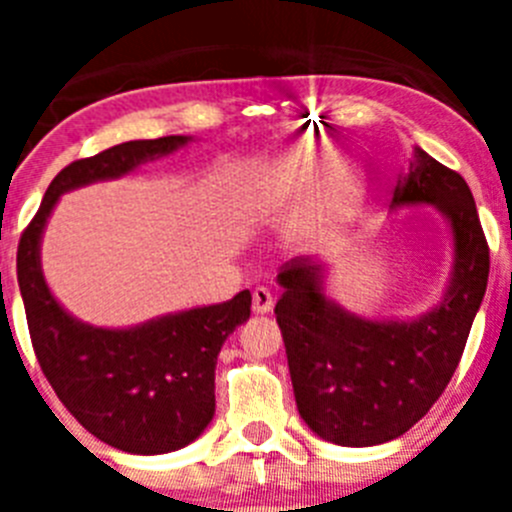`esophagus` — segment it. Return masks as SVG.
Segmentation results:
<instances>
[{
	"label": "esophagus",
	"instance_id": "34e87169",
	"mask_svg": "<svg viewBox=\"0 0 512 512\" xmlns=\"http://www.w3.org/2000/svg\"><path fill=\"white\" fill-rule=\"evenodd\" d=\"M251 307H253V312H256V315H266V312L274 307V295H271L266 287H256V289H253Z\"/></svg>",
	"mask_w": 512,
	"mask_h": 512
}]
</instances>
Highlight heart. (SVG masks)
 <instances>
[{
    "mask_svg": "<svg viewBox=\"0 0 512 512\" xmlns=\"http://www.w3.org/2000/svg\"><path fill=\"white\" fill-rule=\"evenodd\" d=\"M338 161L341 153L333 143L305 140L271 156L256 174L259 200L271 210L311 197L289 225L297 243L318 246L330 241L354 210L356 184L348 174H336Z\"/></svg>",
    "mask_w": 512,
    "mask_h": 512,
    "instance_id": "obj_1",
    "label": "heart"
}]
</instances>
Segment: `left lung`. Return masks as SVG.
<instances>
[{
	"label": "left lung",
	"mask_w": 512,
	"mask_h": 512,
	"mask_svg": "<svg viewBox=\"0 0 512 512\" xmlns=\"http://www.w3.org/2000/svg\"><path fill=\"white\" fill-rule=\"evenodd\" d=\"M395 205H433L454 230V277L418 320H366L341 310L320 289L310 259L279 269L284 287L274 315L297 410L320 438L377 446L410 431L454 377L490 277V246L461 174L425 151L397 184Z\"/></svg>",
	"instance_id": "1"
}]
</instances>
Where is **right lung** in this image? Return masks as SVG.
Returning a JSON list of instances; mask_svg holds the SVG:
<instances>
[{
  "label": "right lung",
  "instance_id": "obj_1",
  "mask_svg": "<svg viewBox=\"0 0 512 512\" xmlns=\"http://www.w3.org/2000/svg\"><path fill=\"white\" fill-rule=\"evenodd\" d=\"M187 140H128L69 164L56 174L17 246V282L45 379L92 436L128 454H166L205 431L215 415L217 354L251 315V292L138 328H94L71 318L51 295L40 269V235L63 192L117 179Z\"/></svg>",
  "mask_w": 512,
  "mask_h": 512
}]
</instances>
